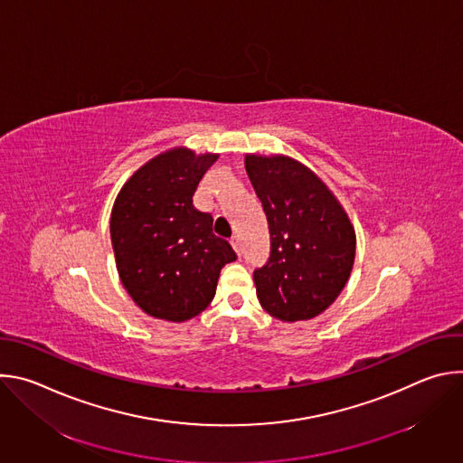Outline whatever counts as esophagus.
<instances>
[{"mask_svg":"<svg viewBox=\"0 0 463 463\" xmlns=\"http://www.w3.org/2000/svg\"><path fill=\"white\" fill-rule=\"evenodd\" d=\"M231 245H232V249L240 254V238H238V236H232V238H231Z\"/></svg>","mask_w":463,"mask_h":463,"instance_id":"34e87169","label":"esophagus"}]
</instances>
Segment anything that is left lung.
I'll return each instance as SVG.
<instances>
[{
	"label": "left lung",
	"mask_w": 463,
	"mask_h": 463,
	"mask_svg": "<svg viewBox=\"0 0 463 463\" xmlns=\"http://www.w3.org/2000/svg\"><path fill=\"white\" fill-rule=\"evenodd\" d=\"M268 216L271 254L254 271L256 297L271 317L307 320L335 302L355 260V231L326 183L288 156H245Z\"/></svg>",
	"instance_id": "left-lung-1"
}]
</instances>
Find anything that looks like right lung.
I'll return each instance as SVG.
<instances>
[{
    "label": "right lung",
    "mask_w": 463,
    "mask_h": 463,
    "mask_svg": "<svg viewBox=\"0 0 463 463\" xmlns=\"http://www.w3.org/2000/svg\"><path fill=\"white\" fill-rule=\"evenodd\" d=\"M218 154L172 148L120 188L109 220L117 271L148 315L184 322L214 298L220 271L236 252L213 232V216L192 195Z\"/></svg>",
    "instance_id": "right-lung-1"
}]
</instances>
